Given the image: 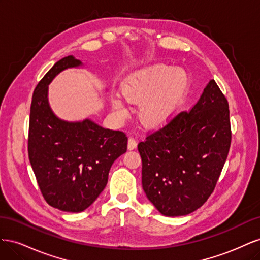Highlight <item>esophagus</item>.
I'll list each match as a JSON object with an SVG mask.
<instances>
[{
    "label": "esophagus",
    "mask_w": 260,
    "mask_h": 260,
    "mask_svg": "<svg viewBox=\"0 0 260 260\" xmlns=\"http://www.w3.org/2000/svg\"><path fill=\"white\" fill-rule=\"evenodd\" d=\"M137 145H138L137 140L135 138H131L130 137L129 140H128V148L129 149H135L137 147Z\"/></svg>",
    "instance_id": "obj_1"
}]
</instances>
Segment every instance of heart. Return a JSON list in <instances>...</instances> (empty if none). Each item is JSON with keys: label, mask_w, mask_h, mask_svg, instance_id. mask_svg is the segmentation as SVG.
Returning <instances> with one entry per match:
<instances>
[{"label": "heart", "mask_w": 260, "mask_h": 260, "mask_svg": "<svg viewBox=\"0 0 260 260\" xmlns=\"http://www.w3.org/2000/svg\"><path fill=\"white\" fill-rule=\"evenodd\" d=\"M188 88V76L182 68L158 64L131 75L123 85L124 96L116 95L113 107L125 115L128 102L141 104L140 119L147 127L167 123L182 105Z\"/></svg>", "instance_id": "b5f03b06"}]
</instances>
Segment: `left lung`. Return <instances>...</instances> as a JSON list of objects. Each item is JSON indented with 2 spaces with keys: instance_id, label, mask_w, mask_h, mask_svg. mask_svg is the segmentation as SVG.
Segmentation results:
<instances>
[{
  "instance_id": "left-lung-1",
  "label": "left lung",
  "mask_w": 260,
  "mask_h": 260,
  "mask_svg": "<svg viewBox=\"0 0 260 260\" xmlns=\"http://www.w3.org/2000/svg\"><path fill=\"white\" fill-rule=\"evenodd\" d=\"M230 145L229 104L212 79L190 112H181L139 143L149 202L168 217L200 208L214 191Z\"/></svg>"
}]
</instances>
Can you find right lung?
I'll list each match as a JSON object with an SVG mask.
<instances>
[{"label": "right lung", "instance_id": "1", "mask_svg": "<svg viewBox=\"0 0 260 260\" xmlns=\"http://www.w3.org/2000/svg\"><path fill=\"white\" fill-rule=\"evenodd\" d=\"M82 66L69 55L58 60L36 86L30 107L28 154L46 203L62 211L88 208L104 190L113 162L127 151L121 131L90 119L66 121L49 104V84L62 70Z\"/></svg>", "mask_w": 260, "mask_h": 260}]
</instances>
